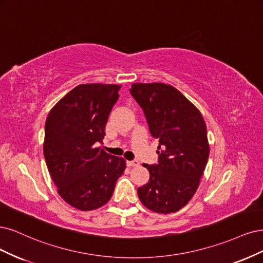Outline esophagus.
<instances>
[{
  "mask_svg": "<svg viewBox=\"0 0 263 263\" xmlns=\"http://www.w3.org/2000/svg\"><path fill=\"white\" fill-rule=\"evenodd\" d=\"M139 162L138 160H128V162H126V165H128L129 167H137V166H139Z\"/></svg>",
  "mask_w": 263,
  "mask_h": 263,
  "instance_id": "1",
  "label": "esophagus"
}]
</instances>
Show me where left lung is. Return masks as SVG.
Masks as SVG:
<instances>
[{
  "label": "left lung",
  "instance_id": "8db88e82",
  "mask_svg": "<svg viewBox=\"0 0 263 263\" xmlns=\"http://www.w3.org/2000/svg\"><path fill=\"white\" fill-rule=\"evenodd\" d=\"M131 95L158 140V164L143 166L149 180L138 188L144 206L156 213L179 211L196 193L210 154L204 119L190 100L169 84L134 83Z\"/></svg>",
  "mask_w": 263,
  "mask_h": 263
}]
</instances>
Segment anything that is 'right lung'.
Masks as SVG:
<instances>
[{"instance_id":"obj_1","label":"right lung","mask_w":263,"mask_h":263,"mask_svg":"<svg viewBox=\"0 0 263 263\" xmlns=\"http://www.w3.org/2000/svg\"><path fill=\"white\" fill-rule=\"evenodd\" d=\"M122 85L81 84L50 110L44 155L58 193L81 211L99 209L111 198L125 159L97 147Z\"/></svg>"}]
</instances>
